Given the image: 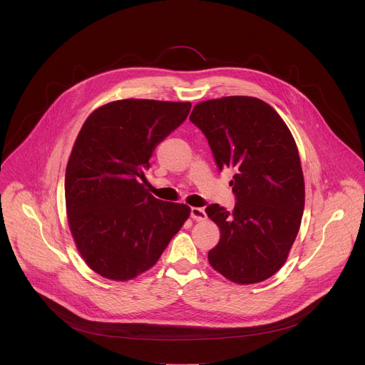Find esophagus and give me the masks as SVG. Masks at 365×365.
Here are the masks:
<instances>
[{
    "label": "esophagus",
    "instance_id": "obj_1",
    "mask_svg": "<svg viewBox=\"0 0 365 365\" xmlns=\"http://www.w3.org/2000/svg\"><path fill=\"white\" fill-rule=\"evenodd\" d=\"M190 217H192L193 221H205L206 220V214H205L202 207H192Z\"/></svg>",
    "mask_w": 365,
    "mask_h": 365
}]
</instances>
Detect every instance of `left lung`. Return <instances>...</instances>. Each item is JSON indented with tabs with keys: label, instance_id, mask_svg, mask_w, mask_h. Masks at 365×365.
I'll use <instances>...</instances> for the list:
<instances>
[{
	"label": "left lung",
	"instance_id": "8db88e82",
	"mask_svg": "<svg viewBox=\"0 0 365 365\" xmlns=\"http://www.w3.org/2000/svg\"><path fill=\"white\" fill-rule=\"evenodd\" d=\"M189 120L207 138L218 169L234 170V211L218 203L205 210L221 231L210 264L234 283L264 282L286 263L303 215L294 138L269 103L252 96L199 102Z\"/></svg>",
	"mask_w": 365,
	"mask_h": 365
}]
</instances>
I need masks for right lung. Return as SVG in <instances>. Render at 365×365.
Segmentation results:
<instances>
[{
    "label": "right lung",
    "mask_w": 365,
    "mask_h": 365,
    "mask_svg": "<svg viewBox=\"0 0 365 365\" xmlns=\"http://www.w3.org/2000/svg\"><path fill=\"white\" fill-rule=\"evenodd\" d=\"M190 107L120 99L83 123L66 168L65 199L76 248L99 276L125 282L151 269L189 218L187 205L148 193L144 170Z\"/></svg>",
    "instance_id": "1"
}]
</instances>
